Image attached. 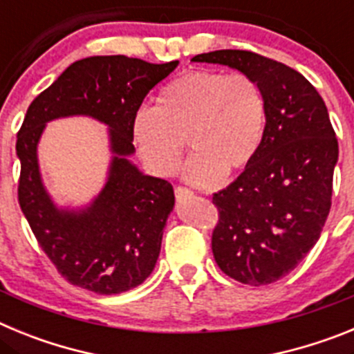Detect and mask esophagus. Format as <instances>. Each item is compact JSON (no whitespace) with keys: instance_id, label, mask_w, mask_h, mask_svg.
<instances>
[{"instance_id":"34e87169","label":"esophagus","mask_w":354,"mask_h":354,"mask_svg":"<svg viewBox=\"0 0 354 354\" xmlns=\"http://www.w3.org/2000/svg\"><path fill=\"white\" fill-rule=\"evenodd\" d=\"M192 195H193V192L192 189H187V187H184V186L175 187V198L177 200L187 198V196H192Z\"/></svg>"}]
</instances>
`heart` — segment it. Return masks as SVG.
I'll use <instances>...</instances> for the list:
<instances>
[{
  "label": "heart",
  "mask_w": 354,
  "mask_h": 354,
  "mask_svg": "<svg viewBox=\"0 0 354 354\" xmlns=\"http://www.w3.org/2000/svg\"><path fill=\"white\" fill-rule=\"evenodd\" d=\"M266 102L246 74L187 72L161 90L156 108H142L133 122V140L152 174L168 177L179 167L186 140L193 156L187 180L211 186L246 168L261 147Z\"/></svg>",
  "instance_id": "1"
}]
</instances>
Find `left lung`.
Returning a JSON list of instances; mask_svg holds the SVG:
<instances>
[{
	"instance_id": "1",
	"label": "left lung",
	"mask_w": 354,
	"mask_h": 354,
	"mask_svg": "<svg viewBox=\"0 0 354 354\" xmlns=\"http://www.w3.org/2000/svg\"><path fill=\"white\" fill-rule=\"evenodd\" d=\"M192 60L237 68L264 95L257 154L230 186L212 195L220 218L211 245L225 274L268 286L289 274L323 232L339 159L335 131L310 81L280 62L239 49Z\"/></svg>"
}]
</instances>
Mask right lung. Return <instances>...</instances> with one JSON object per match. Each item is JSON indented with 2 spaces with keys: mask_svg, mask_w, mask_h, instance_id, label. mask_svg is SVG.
<instances>
[{
  "mask_svg": "<svg viewBox=\"0 0 354 354\" xmlns=\"http://www.w3.org/2000/svg\"><path fill=\"white\" fill-rule=\"evenodd\" d=\"M179 62L90 56L77 60L33 99L17 133L21 161L19 205L40 248L72 286L120 294L147 280L161 250L175 204L168 180L143 175L127 159L134 152L133 122L147 93ZM71 114L97 118L110 127L114 159L106 186L86 209L52 204L39 179L36 145L49 120Z\"/></svg>",
  "mask_w": 354,
  "mask_h": 354,
  "instance_id": "right-lung-1",
  "label": "right lung"
}]
</instances>
